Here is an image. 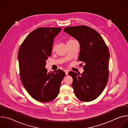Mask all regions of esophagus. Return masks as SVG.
Masks as SVG:
<instances>
[{"label":"esophagus","mask_w":128,"mask_h":128,"mask_svg":"<svg viewBox=\"0 0 128 128\" xmlns=\"http://www.w3.org/2000/svg\"><path fill=\"white\" fill-rule=\"evenodd\" d=\"M64 71H65V74H66V75H68V70H64Z\"/></svg>","instance_id":"obj_1"}]
</instances>
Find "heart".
<instances>
[{
	"instance_id": "b5f03b06",
	"label": "heart",
	"mask_w": 128,
	"mask_h": 128,
	"mask_svg": "<svg viewBox=\"0 0 128 128\" xmlns=\"http://www.w3.org/2000/svg\"><path fill=\"white\" fill-rule=\"evenodd\" d=\"M76 42V40H72V39H69V40H67V44L72 43V42ZM52 50H54V46H53Z\"/></svg>"
}]
</instances>
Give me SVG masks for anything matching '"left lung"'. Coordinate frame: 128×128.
I'll return each instance as SVG.
<instances>
[{"mask_svg": "<svg viewBox=\"0 0 128 128\" xmlns=\"http://www.w3.org/2000/svg\"><path fill=\"white\" fill-rule=\"evenodd\" d=\"M64 31L78 41V60L86 64L82 74L73 71L68 74L73 78L71 85L75 95L82 101H93L102 93L108 82V48L101 35L90 27H67Z\"/></svg>", "mask_w": 128, "mask_h": 128, "instance_id": "left-lung-1", "label": "left lung"}]
</instances>
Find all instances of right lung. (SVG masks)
I'll list each match as a JSON object with an SVG mask.
<instances>
[{
  "instance_id": "right-lung-1",
  "label": "right lung",
  "mask_w": 128,
  "mask_h": 128,
  "mask_svg": "<svg viewBox=\"0 0 128 128\" xmlns=\"http://www.w3.org/2000/svg\"><path fill=\"white\" fill-rule=\"evenodd\" d=\"M61 30L60 27L36 29L28 34L18 52L21 82L28 94L40 102H49L57 97L65 76L61 69L48 73L45 68L54 39Z\"/></svg>"
}]
</instances>
